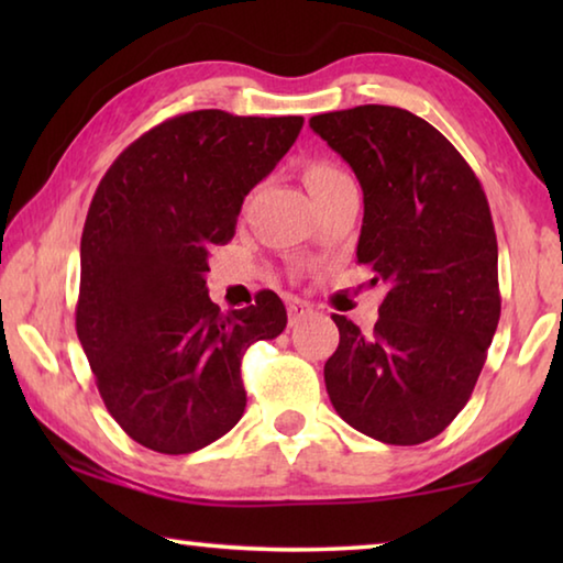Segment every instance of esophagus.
Returning a JSON list of instances; mask_svg holds the SVG:
<instances>
[{
  "label": "esophagus",
  "instance_id": "34e87169",
  "mask_svg": "<svg viewBox=\"0 0 563 563\" xmlns=\"http://www.w3.org/2000/svg\"><path fill=\"white\" fill-rule=\"evenodd\" d=\"M310 312H312V305L310 302H305L300 298H290L288 300V320H290V325H295V322H300L302 318H308Z\"/></svg>",
  "mask_w": 563,
  "mask_h": 563
}]
</instances>
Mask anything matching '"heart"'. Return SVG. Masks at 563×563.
I'll list each match as a JSON object with an SVG mask.
<instances>
[{
	"mask_svg": "<svg viewBox=\"0 0 563 563\" xmlns=\"http://www.w3.org/2000/svg\"><path fill=\"white\" fill-rule=\"evenodd\" d=\"M305 186L310 188V194L316 196L320 190H325L330 186L340 184V180H345L347 174L345 170H340L335 164H330V161H312V164L305 166Z\"/></svg>",
	"mask_w": 563,
	"mask_h": 563,
	"instance_id": "heart-1",
	"label": "heart"
}]
</instances>
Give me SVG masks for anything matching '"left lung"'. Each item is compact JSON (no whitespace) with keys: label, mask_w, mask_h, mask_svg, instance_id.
Here are the masks:
<instances>
[{"label":"left lung","mask_w":563,"mask_h":563,"mask_svg":"<svg viewBox=\"0 0 563 563\" xmlns=\"http://www.w3.org/2000/svg\"><path fill=\"white\" fill-rule=\"evenodd\" d=\"M310 129L362 186L357 263L387 283L373 332L332 316L335 412L385 444H422L462 412L497 332V233L479 178L432 123L397 107L330 111Z\"/></svg>","instance_id":"8db88e82"}]
</instances>
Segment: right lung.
<instances>
[{"instance_id":"add662e5","label":"right lung","mask_w":563,"mask_h":563,"mask_svg":"<svg viewBox=\"0 0 563 563\" xmlns=\"http://www.w3.org/2000/svg\"><path fill=\"white\" fill-rule=\"evenodd\" d=\"M302 117L178 113L103 174L81 233L76 335L103 405L133 442L203 450L243 417L241 360L285 330L271 290L223 316L208 253L235 233L243 198L278 166Z\"/></svg>"}]
</instances>
